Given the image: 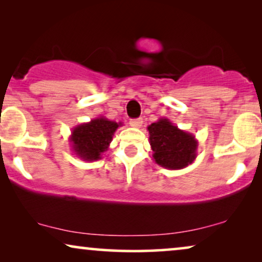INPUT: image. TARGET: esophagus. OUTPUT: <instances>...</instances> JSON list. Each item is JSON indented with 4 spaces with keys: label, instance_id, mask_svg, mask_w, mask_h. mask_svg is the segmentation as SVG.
Returning <instances> with one entry per match:
<instances>
[{
    "label": "esophagus",
    "instance_id": "34e87169",
    "mask_svg": "<svg viewBox=\"0 0 262 262\" xmlns=\"http://www.w3.org/2000/svg\"><path fill=\"white\" fill-rule=\"evenodd\" d=\"M143 124V120L141 118H137V119H131L130 120V125L132 127H141Z\"/></svg>",
    "mask_w": 262,
    "mask_h": 262
}]
</instances>
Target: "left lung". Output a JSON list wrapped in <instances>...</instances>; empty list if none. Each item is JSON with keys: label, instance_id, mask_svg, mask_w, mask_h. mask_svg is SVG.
Listing matches in <instances>:
<instances>
[{"label": "left lung", "instance_id": "obj_1", "mask_svg": "<svg viewBox=\"0 0 262 262\" xmlns=\"http://www.w3.org/2000/svg\"><path fill=\"white\" fill-rule=\"evenodd\" d=\"M152 157L167 169H181L195 160L198 142L194 136L180 130L168 119H159L148 126Z\"/></svg>", "mask_w": 262, "mask_h": 262}]
</instances>
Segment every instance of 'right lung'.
Wrapping results in <instances>:
<instances>
[{
  "instance_id": "1",
  "label": "right lung",
  "mask_w": 262,
  "mask_h": 262,
  "mask_svg": "<svg viewBox=\"0 0 262 262\" xmlns=\"http://www.w3.org/2000/svg\"><path fill=\"white\" fill-rule=\"evenodd\" d=\"M121 123L100 117L76 126L71 132L70 143L74 152L83 161H98L108 149L113 135Z\"/></svg>"
}]
</instances>
